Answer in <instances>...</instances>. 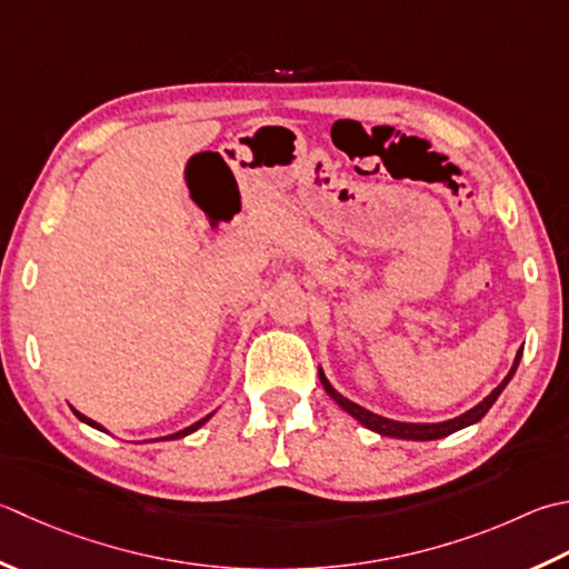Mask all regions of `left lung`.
<instances>
[{"label": "left lung", "mask_w": 569, "mask_h": 569, "mask_svg": "<svg viewBox=\"0 0 569 569\" xmlns=\"http://www.w3.org/2000/svg\"><path fill=\"white\" fill-rule=\"evenodd\" d=\"M520 355H522V348L518 350V355H516V362H513V367H510V372L506 375V380L500 382V385L493 389V392L483 399L481 405H476L473 409H469V411H466V415L456 417V419L439 421V425H405V421L385 419V417H380V415H372V411L362 409L360 405L350 402V399H345L342 395H338L336 389L330 387V382L326 380V375H322V372H320V382H322V387H326V392H328L332 399H336V402H338L345 411H348V415H352L355 419H358L362 427L372 429V431H377V433H382V437H392V439L433 441V439H443V437H449V433L459 431V429L469 427V425H476L478 419H483V417H486V411L493 407V402H496V399L500 397V392H503L506 385L510 382V377L516 375V370H518V362H520Z\"/></svg>", "instance_id": "left-lung-1"}]
</instances>
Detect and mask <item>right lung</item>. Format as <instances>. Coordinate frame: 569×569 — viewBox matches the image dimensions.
Masks as SVG:
<instances>
[{"label": "right lung", "instance_id": "add662e5", "mask_svg": "<svg viewBox=\"0 0 569 569\" xmlns=\"http://www.w3.org/2000/svg\"><path fill=\"white\" fill-rule=\"evenodd\" d=\"M73 415H76L78 419H81V421H86V425H88V427L103 429V427H100V425H96V421H93V419H88V417H83V415H81V411H76V409H73ZM209 417H211V415H209ZM209 417H204V419H199V421H194V425H192V427H187V429H182V431H177V433H170V437H164V439H182V437H187V433H192V431H197L199 427H202V425H204V421H207Z\"/></svg>", "mask_w": 569, "mask_h": 569}]
</instances>
